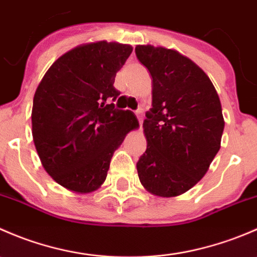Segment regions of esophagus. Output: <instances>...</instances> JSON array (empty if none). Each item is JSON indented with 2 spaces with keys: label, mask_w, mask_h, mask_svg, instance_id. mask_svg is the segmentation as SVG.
Masks as SVG:
<instances>
[{
  "label": "esophagus",
  "mask_w": 257,
  "mask_h": 257,
  "mask_svg": "<svg viewBox=\"0 0 257 257\" xmlns=\"http://www.w3.org/2000/svg\"><path fill=\"white\" fill-rule=\"evenodd\" d=\"M136 114H137V118H138V120H139V124H141V126H142V123H143V119H144L143 118V112L139 109V110H137Z\"/></svg>",
  "instance_id": "1"
}]
</instances>
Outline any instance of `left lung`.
<instances>
[{
	"mask_svg": "<svg viewBox=\"0 0 257 257\" xmlns=\"http://www.w3.org/2000/svg\"><path fill=\"white\" fill-rule=\"evenodd\" d=\"M136 54L153 83L138 177L153 195L174 198L200 181L221 147V103L205 72L175 49L138 45Z\"/></svg>",
	"mask_w": 257,
	"mask_h": 257,
	"instance_id": "8db88e82",
	"label": "left lung"
}]
</instances>
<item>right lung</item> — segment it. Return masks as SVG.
<instances>
[{
	"mask_svg": "<svg viewBox=\"0 0 257 257\" xmlns=\"http://www.w3.org/2000/svg\"><path fill=\"white\" fill-rule=\"evenodd\" d=\"M133 47L118 42L83 43L62 54L36 89L32 137L46 172L76 194L104 183L114 152L139 126L131 110L114 109V78Z\"/></svg>",
	"mask_w": 257,
	"mask_h": 257,
	"instance_id": "right-lung-1",
	"label": "right lung"
}]
</instances>
